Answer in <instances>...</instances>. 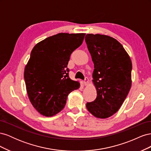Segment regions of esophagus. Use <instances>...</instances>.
Masks as SVG:
<instances>
[{
  "label": "esophagus",
  "instance_id": "34e87169",
  "mask_svg": "<svg viewBox=\"0 0 151 151\" xmlns=\"http://www.w3.org/2000/svg\"><path fill=\"white\" fill-rule=\"evenodd\" d=\"M88 83H89V79L88 78V77H86L84 81V84L85 86H87L88 84Z\"/></svg>",
  "mask_w": 151,
  "mask_h": 151
}]
</instances>
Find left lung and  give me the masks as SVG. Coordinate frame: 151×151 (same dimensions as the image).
Here are the masks:
<instances>
[{"label": "left lung", "mask_w": 151, "mask_h": 151, "mask_svg": "<svg viewBox=\"0 0 151 151\" xmlns=\"http://www.w3.org/2000/svg\"><path fill=\"white\" fill-rule=\"evenodd\" d=\"M86 43L94 63V101L87 103L89 113L107 118L120 108L132 86V61L122 44L111 36L87 34Z\"/></svg>", "instance_id": "1"}]
</instances>
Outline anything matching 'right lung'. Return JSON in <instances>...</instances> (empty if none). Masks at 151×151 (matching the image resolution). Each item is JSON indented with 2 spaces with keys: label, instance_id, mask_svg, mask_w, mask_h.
Listing matches in <instances>:
<instances>
[{
  "label": "right lung",
  "instance_id": "1",
  "mask_svg": "<svg viewBox=\"0 0 151 151\" xmlns=\"http://www.w3.org/2000/svg\"><path fill=\"white\" fill-rule=\"evenodd\" d=\"M85 33H61L36 44L24 68L29 101L41 115L52 116L62 111L67 96L80 88L68 77V62L83 42Z\"/></svg>",
  "mask_w": 151,
  "mask_h": 151
}]
</instances>
